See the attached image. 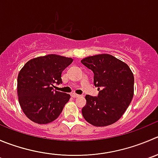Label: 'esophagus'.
I'll return each mask as SVG.
<instances>
[{"label":"esophagus","mask_w":158,"mask_h":158,"mask_svg":"<svg viewBox=\"0 0 158 158\" xmlns=\"http://www.w3.org/2000/svg\"><path fill=\"white\" fill-rule=\"evenodd\" d=\"M71 96L73 98H79V97H81V96H82V95H80V94H75V93H73V94H71Z\"/></svg>","instance_id":"esophagus-1"}]
</instances>
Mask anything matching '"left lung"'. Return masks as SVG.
Listing matches in <instances>:
<instances>
[{
	"label": "left lung",
	"mask_w": 158,
	"mask_h": 158,
	"mask_svg": "<svg viewBox=\"0 0 158 158\" xmlns=\"http://www.w3.org/2000/svg\"><path fill=\"white\" fill-rule=\"evenodd\" d=\"M82 64L94 73L98 97L87 94L82 115L94 127H106L118 121L130 106L134 94V77L129 66L110 54L88 56Z\"/></svg>",
	"instance_id": "obj_1"
}]
</instances>
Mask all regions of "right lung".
I'll list each match as a JSON object with an SVG mask.
<instances>
[{
  "mask_svg": "<svg viewBox=\"0 0 158 158\" xmlns=\"http://www.w3.org/2000/svg\"><path fill=\"white\" fill-rule=\"evenodd\" d=\"M73 59L56 54L28 60L18 75L19 102L25 115L38 124H47L59 117L70 95L53 89L62 83L63 70Z\"/></svg>",
  "mask_w": 158,
  "mask_h": 158,
  "instance_id": "obj_1",
  "label": "right lung"
}]
</instances>
